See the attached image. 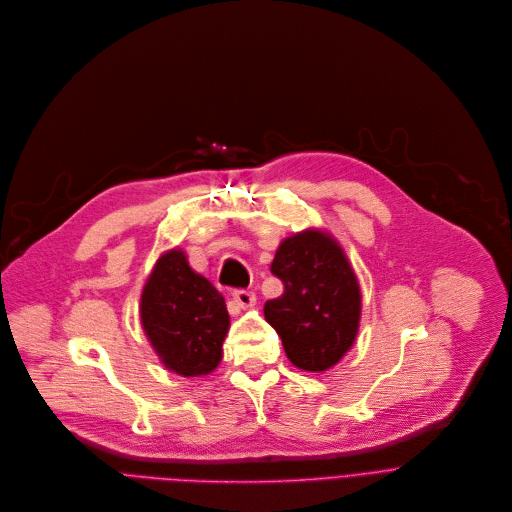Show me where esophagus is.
Instances as JSON below:
<instances>
[{
    "label": "esophagus",
    "mask_w": 512,
    "mask_h": 512,
    "mask_svg": "<svg viewBox=\"0 0 512 512\" xmlns=\"http://www.w3.org/2000/svg\"><path fill=\"white\" fill-rule=\"evenodd\" d=\"M234 300L240 309H252L256 304V294L250 290H234Z\"/></svg>",
    "instance_id": "34e87169"
}]
</instances>
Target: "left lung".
I'll use <instances>...</instances> for the list:
<instances>
[{
  "label": "left lung",
  "instance_id": "8db88e82",
  "mask_svg": "<svg viewBox=\"0 0 512 512\" xmlns=\"http://www.w3.org/2000/svg\"><path fill=\"white\" fill-rule=\"evenodd\" d=\"M284 292L264 304L292 365L327 371L353 347L361 319V288L339 242L311 228L282 240L270 266Z\"/></svg>",
  "mask_w": 512,
  "mask_h": 512
}]
</instances>
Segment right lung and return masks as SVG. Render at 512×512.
Listing matches in <instances>:
<instances>
[{
  "label": "right lung",
  "instance_id": "right-lung-1",
  "mask_svg": "<svg viewBox=\"0 0 512 512\" xmlns=\"http://www.w3.org/2000/svg\"><path fill=\"white\" fill-rule=\"evenodd\" d=\"M141 325L169 371L201 377L222 361L230 315L216 286L173 248L159 256L143 286Z\"/></svg>",
  "mask_w": 512,
  "mask_h": 512
}]
</instances>
